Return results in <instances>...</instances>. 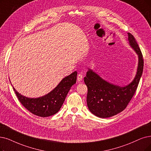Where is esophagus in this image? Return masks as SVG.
I'll use <instances>...</instances> for the list:
<instances>
[{
  "label": "esophagus",
  "mask_w": 151,
  "mask_h": 151,
  "mask_svg": "<svg viewBox=\"0 0 151 151\" xmlns=\"http://www.w3.org/2000/svg\"><path fill=\"white\" fill-rule=\"evenodd\" d=\"M82 79H83V76L81 74H78L77 75V81L79 82H81V81H82Z\"/></svg>",
  "instance_id": "1"
}]
</instances>
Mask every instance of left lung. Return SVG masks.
Returning a JSON list of instances; mask_svg holds the SVG:
<instances>
[{"instance_id": "8db88e82", "label": "left lung", "mask_w": 151, "mask_h": 151, "mask_svg": "<svg viewBox=\"0 0 151 151\" xmlns=\"http://www.w3.org/2000/svg\"><path fill=\"white\" fill-rule=\"evenodd\" d=\"M128 35L129 44L138 56L137 69L133 81L124 87L116 86L103 79L90 69L84 77L88 88V108L99 118L111 117L123 111L135 93L141 77L144 67L142 52L133 35L129 33Z\"/></svg>"}]
</instances>
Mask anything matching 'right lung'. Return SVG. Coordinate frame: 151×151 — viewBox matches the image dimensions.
Segmentation results:
<instances>
[{"instance_id":"add662e5","label":"right lung","mask_w":151,"mask_h":151,"mask_svg":"<svg viewBox=\"0 0 151 151\" xmlns=\"http://www.w3.org/2000/svg\"><path fill=\"white\" fill-rule=\"evenodd\" d=\"M77 71L64 77L52 91L38 98L26 97L13 88L18 99L25 108L35 115L47 117L59 111L70 87L76 83Z\"/></svg>"}]
</instances>
